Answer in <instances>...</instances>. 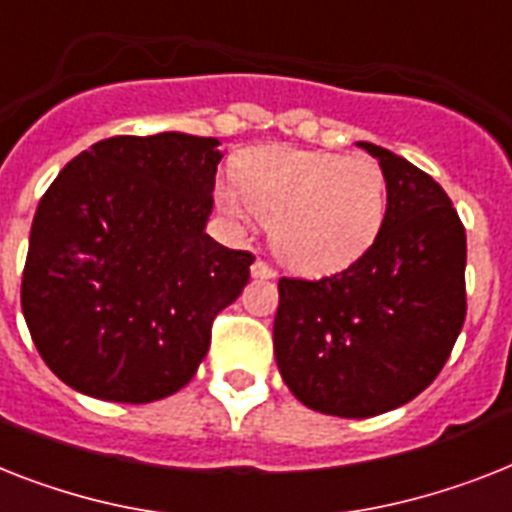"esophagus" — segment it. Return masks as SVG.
Masks as SVG:
<instances>
[{"mask_svg":"<svg viewBox=\"0 0 512 512\" xmlns=\"http://www.w3.org/2000/svg\"><path fill=\"white\" fill-rule=\"evenodd\" d=\"M273 276H276V270L270 268L265 260H255V263H252V278H273Z\"/></svg>","mask_w":512,"mask_h":512,"instance_id":"obj_1","label":"esophagus"}]
</instances>
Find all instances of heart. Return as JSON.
Returning <instances> with one entry per match:
<instances>
[{
    "instance_id": "b5f03b06",
    "label": "heart",
    "mask_w": 512,
    "mask_h": 512,
    "mask_svg": "<svg viewBox=\"0 0 512 512\" xmlns=\"http://www.w3.org/2000/svg\"><path fill=\"white\" fill-rule=\"evenodd\" d=\"M234 218L270 226L276 255L299 273H334L357 263L381 234L389 186L365 155L260 147L236 160V189L218 194Z\"/></svg>"
}]
</instances>
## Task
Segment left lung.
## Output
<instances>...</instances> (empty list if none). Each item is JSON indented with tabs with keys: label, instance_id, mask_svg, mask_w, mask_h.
I'll use <instances>...</instances> for the list:
<instances>
[{
	"label": "left lung",
	"instance_id": "obj_1",
	"mask_svg": "<svg viewBox=\"0 0 512 512\" xmlns=\"http://www.w3.org/2000/svg\"><path fill=\"white\" fill-rule=\"evenodd\" d=\"M389 207L381 234L334 276L278 281L273 352L302 405L371 418L439 376L465 321V228L429 173L371 141Z\"/></svg>",
	"mask_w": 512,
	"mask_h": 512
}]
</instances>
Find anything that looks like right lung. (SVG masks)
Returning a JSON list of instances; mask_svg holds the SVG:
<instances>
[{"instance_id": "right-lung-1", "label": "right lung", "mask_w": 512, "mask_h": 512, "mask_svg": "<svg viewBox=\"0 0 512 512\" xmlns=\"http://www.w3.org/2000/svg\"><path fill=\"white\" fill-rule=\"evenodd\" d=\"M218 139L112 136L65 165L33 215L20 305L76 392L155 402L197 373L255 257L205 234Z\"/></svg>"}]
</instances>
